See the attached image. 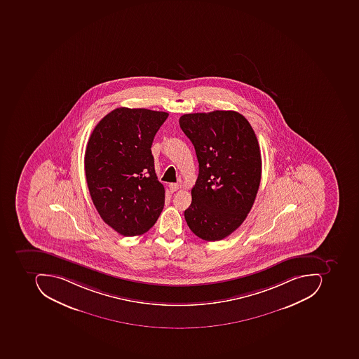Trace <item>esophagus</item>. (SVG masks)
Segmentation results:
<instances>
[{
    "label": "esophagus",
    "mask_w": 359,
    "mask_h": 359,
    "mask_svg": "<svg viewBox=\"0 0 359 359\" xmlns=\"http://www.w3.org/2000/svg\"><path fill=\"white\" fill-rule=\"evenodd\" d=\"M169 189H170V192H176L180 189V184L179 183H170L169 184Z\"/></svg>",
    "instance_id": "obj_1"
}]
</instances>
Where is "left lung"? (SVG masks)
<instances>
[{"label":"left lung","mask_w":359,"mask_h":359,"mask_svg":"<svg viewBox=\"0 0 359 359\" xmlns=\"http://www.w3.org/2000/svg\"><path fill=\"white\" fill-rule=\"evenodd\" d=\"M179 124L199 167L185 221L199 238L221 241L241 226L256 199L262 172L258 139L235 111L184 114Z\"/></svg>","instance_id":"8db88e82"}]
</instances>
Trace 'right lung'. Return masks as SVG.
Masks as SVG:
<instances>
[{
	"mask_svg": "<svg viewBox=\"0 0 359 359\" xmlns=\"http://www.w3.org/2000/svg\"><path fill=\"white\" fill-rule=\"evenodd\" d=\"M168 113L117 108L103 117L89 137L85 175L97 211L124 236L148 232L165 204L151 147Z\"/></svg>",
	"mask_w": 359,
	"mask_h": 359,
	"instance_id": "obj_1",
	"label": "right lung"
}]
</instances>
